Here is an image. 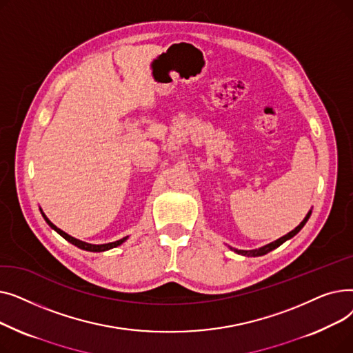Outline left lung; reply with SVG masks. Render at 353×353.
Here are the masks:
<instances>
[{"label":"left lung","mask_w":353,"mask_h":353,"mask_svg":"<svg viewBox=\"0 0 353 353\" xmlns=\"http://www.w3.org/2000/svg\"><path fill=\"white\" fill-rule=\"evenodd\" d=\"M310 214H312V210H309V213L306 214V217L301 221V225L298 226V228H294L292 232H289L288 234H285L283 237H281V239H277V240H274V242H272V243H269V245H266V246H263V248H259V249H253V250H237V249H233V248H230L233 252H236V253H239V254H242V256H250V257H256V256H263V254H266V253H269V252H272L273 249H276V248H279L282 243H285L286 240H289V239H292L294 234H298L301 230H302V228L306 225V221L309 220V217H310Z\"/></svg>","instance_id":"1"}]
</instances>
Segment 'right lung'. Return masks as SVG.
<instances>
[{
  "label": "right lung",
  "instance_id": "1",
  "mask_svg": "<svg viewBox=\"0 0 353 353\" xmlns=\"http://www.w3.org/2000/svg\"><path fill=\"white\" fill-rule=\"evenodd\" d=\"M40 210H41V209H40ZM41 214H43L44 220L48 223V226H50L51 229H54L55 232H57L60 236H63V237L67 240V242H70L71 245L77 246V248H80V249H83V250H87V252H105V250H110V249L120 246L123 242H125L127 237H128V236H125V237H123V239H120V240H116V242L105 243V245H91V243H85V242H81V240H79V239H76V237H72V236L67 234L65 232H63L61 229H59L55 225H52L51 221L47 219V216L43 213V210H41Z\"/></svg>",
  "mask_w": 353,
  "mask_h": 353
}]
</instances>
